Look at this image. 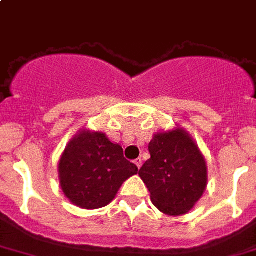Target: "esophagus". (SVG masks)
Here are the masks:
<instances>
[{
	"label": "esophagus",
	"mask_w": 256,
	"mask_h": 256,
	"mask_svg": "<svg viewBox=\"0 0 256 256\" xmlns=\"http://www.w3.org/2000/svg\"><path fill=\"white\" fill-rule=\"evenodd\" d=\"M134 163H135V164H136V167L139 168V170H140V167H142V158H136V160H134Z\"/></svg>",
	"instance_id": "1"
}]
</instances>
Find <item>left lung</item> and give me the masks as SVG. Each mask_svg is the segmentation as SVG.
Returning <instances> with one entry per match:
<instances>
[{
  "instance_id": "obj_1",
  "label": "left lung",
  "mask_w": 256,
  "mask_h": 256,
  "mask_svg": "<svg viewBox=\"0 0 256 256\" xmlns=\"http://www.w3.org/2000/svg\"><path fill=\"white\" fill-rule=\"evenodd\" d=\"M149 153L139 176L150 191L153 204L167 216L186 214L206 188L208 172L200 149L184 128H177L156 134Z\"/></svg>"
}]
</instances>
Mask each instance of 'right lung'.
I'll use <instances>...</instances> for the list:
<instances>
[{"label":"right lung","instance_id":"right-lung-1","mask_svg":"<svg viewBox=\"0 0 256 256\" xmlns=\"http://www.w3.org/2000/svg\"><path fill=\"white\" fill-rule=\"evenodd\" d=\"M138 167L124 156L122 146L106 134L80 130L68 142L58 163L64 194L82 209L108 206Z\"/></svg>","mask_w":256,"mask_h":256}]
</instances>
